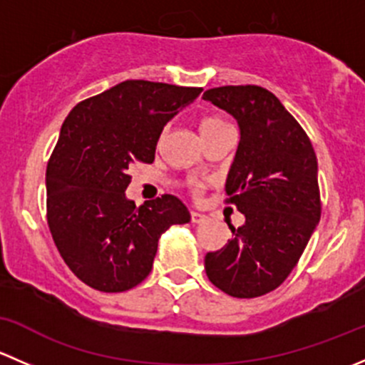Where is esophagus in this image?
<instances>
[{
	"label": "esophagus",
	"instance_id": "34e87169",
	"mask_svg": "<svg viewBox=\"0 0 365 365\" xmlns=\"http://www.w3.org/2000/svg\"><path fill=\"white\" fill-rule=\"evenodd\" d=\"M190 220H192L194 224H201L206 220V215H203V213L200 212H190Z\"/></svg>",
	"mask_w": 365,
	"mask_h": 365
}]
</instances>
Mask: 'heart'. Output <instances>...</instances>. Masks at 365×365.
I'll return each instance as SVG.
<instances>
[{"mask_svg": "<svg viewBox=\"0 0 365 365\" xmlns=\"http://www.w3.org/2000/svg\"><path fill=\"white\" fill-rule=\"evenodd\" d=\"M200 127H201V134H203V138L206 139L208 135L215 134L217 130L230 127V125H227L226 121H224L222 118H219V116H206V118H203V120H201ZM203 185H205V183L200 182V180H190V187L194 189V192H200V190L203 189Z\"/></svg>", "mask_w": 365, "mask_h": 365, "instance_id": "obj_1", "label": "heart"}]
</instances>
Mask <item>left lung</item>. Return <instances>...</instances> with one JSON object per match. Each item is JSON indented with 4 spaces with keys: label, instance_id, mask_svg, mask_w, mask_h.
Masks as SVG:
<instances>
[{
    "label": "left lung",
    "instance_id": "obj_1",
    "mask_svg": "<svg viewBox=\"0 0 365 365\" xmlns=\"http://www.w3.org/2000/svg\"><path fill=\"white\" fill-rule=\"evenodd\" d=\"M203 98L240 128L226 194L245 217L220 251L206 254V275L231 297H261L286 281L318 226V160L304 128L264 88H212Z\"/></svg>",
    "mask_w": 365,
    "mask_h": 365
}]
</instances>
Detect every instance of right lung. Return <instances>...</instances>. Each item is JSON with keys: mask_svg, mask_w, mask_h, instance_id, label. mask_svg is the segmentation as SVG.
Listing matches in <instances>:
<instances>
[{"mask_svg": "<svg viewBox=\"0 0 365 365\" xmlns=\"http://www.w3.org/2000/svg\"><path fill=\"white\" fill-rule=\"evenodd\" d=\"M203 88L123 81L77 104L61 125L46 173L47 224L70 270L93 289L120 293L152 272L159 238L190 213L164 194L125 196L135 162L152 164L162 128Z\"/></svg>", "mask_w": 365, "mask_h": 365, "instance_id": "add662e5", "label": "right lung"}]
</instances>
